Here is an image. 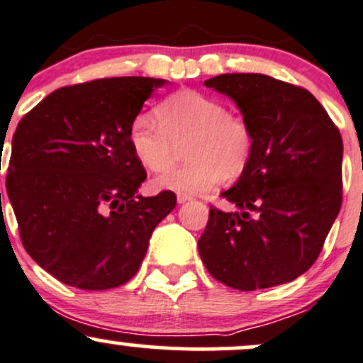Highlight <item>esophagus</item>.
Segmentation results:
<instances>
[{"label":"esophagus","mask_w":363,"mask_h":363,"mask_svg":"<svg viewBox=\"0 0 363 363\" xmlns=\"http://www.w3.org/2000/svg\"><path fill=\"white\" fill-rule=\"evenodd\" d=\"M177 201H178V204H183V202L192 201V197L186 196V194H178V196H177Z\"/></svg>","instance_id":"obj_1"}]
</instances>
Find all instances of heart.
<instances>
[{
	"mask_svg": "<svg viewBox=\"0 0 363 363\" xmlns=\"http://www.w3.org/2000/svg\"><path fill=\"white\" fill-rule=\"evenodd\" d=\"M187 140L183 167H169L176 158V145ZM128 143L136 161L150 171H164L154 178L161 190L199 194L218 185L225 177H235L247 166L255 145L251 126L240 116L227 111L214 96L182 89L155 107V119L136 116L128 130Z\"/></svg>",
	"mask_w": 363,
	"mask_h": 363,
	"instance_id": "obj_1",
	"label": "heart"
}]
</instances>
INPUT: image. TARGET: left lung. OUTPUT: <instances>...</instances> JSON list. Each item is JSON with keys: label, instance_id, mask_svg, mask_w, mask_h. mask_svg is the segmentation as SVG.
Returning a JSON list of instances; mask_svg holds the SVG:
<instances>
[{"label": "left lung", "instance_id": "8db88e82", "mask_svg": "<svg viewBox=\"0 0 363 363\" xmlns=\"http://www.w3.org/2000/svg\"><path fill=\"white\" fill-rule=\"evenodd\" d=\"M204 84L235 102L255 145L239 180L221 192L239 211L211 208L199 255L233 289L291 282L318 258L341 209L339 130L308 89L264 74H221Z\"/></svg>", "mask_w": 363, "mask_h": 363}]
</instances>
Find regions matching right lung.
<instances>
[{
  "label": "right lung",
  "instance_id": "obj_1",
  "mask_svg": "<svg viewBox=\"0 0 363 363\" xmlns=\"http://www.w3.org/2000/svg\"><path fill=\"white\" fill-rule=\"evenodd\" d=\"M166 83L130 76L65 86L18 123L6 192L26 251L60 282L86 291L126 284L177 206L169 190L138 196L147 173L128 143L133 119Z\"/></svg>",
  "mask_w": 363,
  "mask_h": 363
}]
</instances>
